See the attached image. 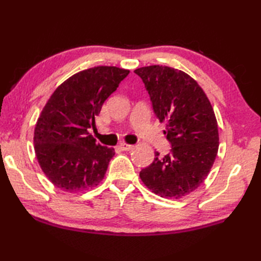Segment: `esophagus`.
Masks as SVG:
<instances>
[{
	"label": "esophagus",
	"mask_w": 261,
	"mask_h": 261,
	"mask_svg": "<svg viewBox=\"0 0 261 261\" xmlns=\"http://www.w3.org/2000/svg\"><path fill=\"white\" fill-rule=\"evenodd\" d=\"M118 147L121 149V150H130L133 147V145H129V144H126V143H120Z\"/></svg>",
	"instance_id": "34e87169"
}]
</instances>
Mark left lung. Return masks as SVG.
Returning a JSON list of instances; mask_svg holds the SVG:
<instances>
[{"label": "left lung", "mask_w": 261, "mask_h": 261, "mask_svg": "<svg viewBox=\"0 0 261 261\" xmlns=\"http://www.w3.org/2000/svg\"><path fill=\"white\" fill-rule=\"evenodd\" d=\"M145 84L156 117L166 121L171 152H155L153 163L140 172L143 183L162 198L181 199L203 183L217 158L219 130L205 92L182 70L148 66L134 71Z\"/></svg>", "instance_id": "obj_1"}]
</instances>
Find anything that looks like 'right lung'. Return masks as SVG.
<instances>
[{
  "mask_svg": "<svg viewBox=\"0 0 261 261\" xmlns=\"http://www.w3.org/2000/svg\"><path fill=\"white\" fill-rule=\"evenodd\" d=\"M129 70L99 66L68 78L54 91L34 128L37 160L49 181L72 193L97 187L115 149L97 144L89 129L102 103Z\"/></svg>",
  "mask_w": 261,
  "mask_h": 261,
  "instance_id": "add662e5",
  "label": "right lung"
}]
</instances>
